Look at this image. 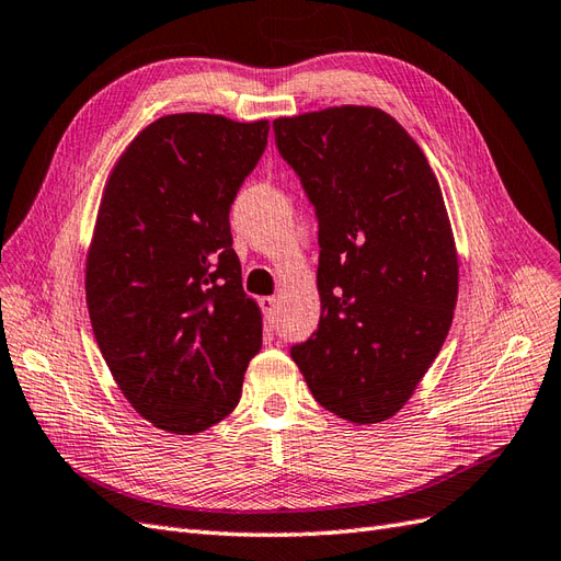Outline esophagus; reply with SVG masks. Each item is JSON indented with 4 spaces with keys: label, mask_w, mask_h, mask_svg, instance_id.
<instances>
[{
    "label": "esophagus",
    "mask_w": 561,
    "mask_h": 561,
    "mask_svg": "<svg viewBox=\"0 0 561 561\" xmlns=\"http://www.w3.org/2000/svg\"><path fill=\"white\" fill-rule=\"evenodd\" d=\"M259 305H262V311L268 323L276 321V313H278V297H262L259 299Z\"/></svg>",
    "instance_id": "34e87169"
}]
</instances>
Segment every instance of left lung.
I'll list each match as a JSON object with an SVG mask.
<instances>
[{
  "instance_id": "obj_1",
  "label": "left lung",
  "mask_w": 561,
  "mask_h": 561,
  "mask_svg": "<svg viewBox=\"0 0 561 561\" xmlns=\"http://www.w3.org/2000/svg\"><path fill=\"white\" fill-rule=\"evenodd\" d=\"M319 216L321 321L290 350L328 412L380 423L412 398L453 325L459 256L426 154L378 106L273 121Z\"/></svg>"
}]
</instances>
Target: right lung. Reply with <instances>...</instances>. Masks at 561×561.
<instances>
[{"mask_svg":"<svg viewBox=\"0 0 561 561\" xmlns=\"http://www.w3.org/2000/svg\"><path fill=\"white\" fill-rule=\"evenodd\" d=\"M266 138V118L169 114L106 178L85 264L92 333L123 398L167 433L224 421L262 350L228 214Z\"/></svg>","mask_w":561,"mask_h":561,"instance_id":"right-lung-1","label":"right lung"}]
</instances>
